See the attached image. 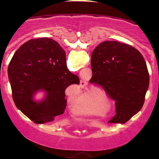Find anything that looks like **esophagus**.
Here are the masks:
<instances>
[{
    "label": "esophagus",
    "instance_id": "obj_1",
    "mask_svg": "<svg viewBox=\"0 0 159 159\" xmlns=\"http://www.w3.org/2000/svg\"><path fill=\"white\" fill-rule=\"evenodd\" d=\"M86 84H87V82L85 81V80H80V85H81L82 88H84Z\"/></svg>",
    "mask_w": 159,
    "mask_h": 159
}]
</instances>
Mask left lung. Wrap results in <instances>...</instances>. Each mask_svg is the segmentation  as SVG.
Returning a JSON list of instances; mask_svg holds the SVG:
<instances>
[{"mask_svg":"<svg viewBox=\"0 0 159 159\" xmlns=\"http://www.w3.org/2000/svg\"><path fill=\"white\" fill-rule=\"evenodd\" d=\"M90 82L101 86L115 101L116 115L109 121L125 123L142 108L149 73L142 54L131 45L104 41L91 56Z\"/></svg>","mask_w":159,"mask_h":159,"instance_id":"obj_1","label":"left lung"}]
</instances>
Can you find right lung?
<instances>
[{
  "instance_id": "add662e5",
  "label": "right lung",
  "mask_w": 159,
  "mask_h": 159,
  "mask_svg": "<svg viewBox=\"0 0 159 159\" xmlns=\"http://www.w3.org/2000/svg\"><path fill=\"white\" fill-rule=\"evenodd\" d=\"M15 105L36 124L53 121L64 113L65 90L80 79L69 71L66 53L56 40L48 38L32 39L15 52L8 67ZM45 93L41 101L34 96Z\"/></svg>"
}]
</instances>
